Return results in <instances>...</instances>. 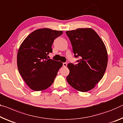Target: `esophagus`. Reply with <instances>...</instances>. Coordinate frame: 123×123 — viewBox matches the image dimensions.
I'll use <instances>...</instances> for the list:
<instances>
[{"mask_svg": "<svg viewBox=\"0 0 123 123\" xmlns=\"http://www.w3.org/2000/svg\"><path fill=\"white\" fill-rule=\"evenodd\" d=\"M67 63H66V62H65V63H63V66L64 67H67Z\"/></svg>", "mask_w": 123, "mask_h": 123, "instance_id": "34e87169", "label": "esophagus"}]
</instances>
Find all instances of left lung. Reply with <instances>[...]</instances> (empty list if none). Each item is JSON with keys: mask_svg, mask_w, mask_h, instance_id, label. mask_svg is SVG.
I'll return each mask as SVG.
<instances>
[{"mask_svg": "<svg viewBox=\"0 0 123 123\" xmlns=\"http://www.w3.org/2000/svg\"><path fill=\"white\" fill-rule=\"evenodd\" d=\"M75 57V65L69 63L68 83L78 91L86 92L95 86L106 71L108 55L104 43L91 28H78L66 31Z\"/></svg>", "mask_w": 123, "mask_h": 123, "instance_id": "obj_1", "label": "left lung"}]
</instances>
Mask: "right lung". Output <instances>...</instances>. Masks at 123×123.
<instances>
[{"mask_svg": "<svg viewBox=\"0 0 123 123\" xmlns=\"http://www.w3.org/2000/svg\"><path fill=\"white\" fill-rule=\"evenodd\" d=\"M62 31L38 29L26 37L19 46L17 56L19 73L27 85L34 91H42L54 83L63 64L49 59L54 40Z\"/></svg>", "mask_w": 123, "mask_h": 123, "instance_id": "add662e5", "label": "right lung"}]
</instances>
